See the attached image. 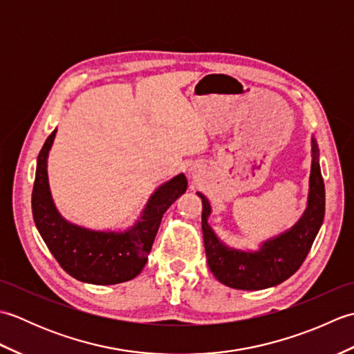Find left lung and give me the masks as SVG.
Returning a JSON list of instances; mask_svg holds the SVG:
<instances>
[{
  "mask_svg": "<svg viewBox=\"0 0 354 354\" xmlns=\"http://www.w3.org/2000/svg\"><path fill=\"white\" fill-rule=\"evenodd\" d=\"M319 149L312 137V170L309 199L304 214L290 230L261 243L259 251H240L222 243L208 225L212 213L202 199V232L208 266L222 284L240 290H261L288 280L303 265L321 228L326 212V190L319 169Z\"/></svg>",
  "mask_w": 354,
  "mask_h": 354,
  "instance_id": "1",
  "label": "left lung"
}]
</instances>
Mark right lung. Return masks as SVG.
Segmentation results:
<instances>
[{"label": "right lung", "mask_w": 354, "mask_h": 354, "mask_svg": "<svg viewBox=\"0 0 354 354\" xmlns=\"http://www.w3.org/2000/svg\"><path fill=\"white\" fill-rule=\"evenodd\" d=\"M56 129L37 155L32 193L36 228L66 274L89 284H118L137 277L147 261L162 214L187 190L184 173L164 183L150 196L140 221L123 232L95 231L74 225L59 214L51 199L47 158Z\"/></svg>", "instance_id": "1"}]
</instances>
